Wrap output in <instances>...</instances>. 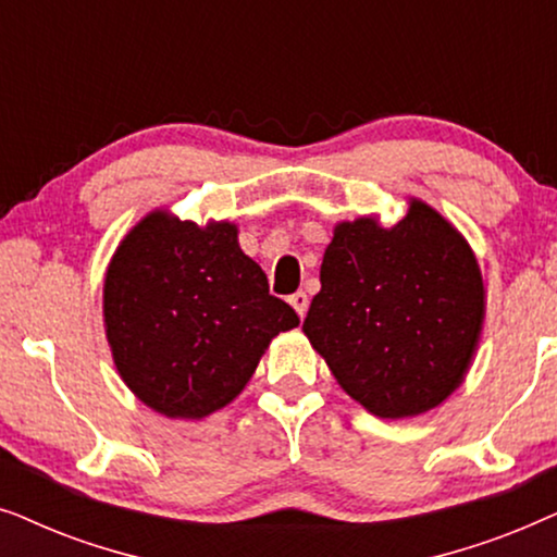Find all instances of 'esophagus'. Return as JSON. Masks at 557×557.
Instances as JSON below:
<instances>
[{
  "instance_id": "esophagus-1",
  "label": "esophagus",
  "mask_w": 557,
  "mask_h": 557,
  "mask_svg": "<svg viewBox=\"0 0 557 557\" xmlns=\"http://www.w3.org/2000/svg\"><path fill=\"white\" fill-rule=\"evenodd\" d=\"M288 304H292V307L296 309V314L304 317V314H307V309H309V296L304 292H296V294L288 296Z\"/></svg>"
}]
</instances>
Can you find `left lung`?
I'll use <instances>...</instances> for the list:
<instances>
[{
    "label": "left lung",
    "instance_id": "obj_1",
    "mask_svg": "<svg viewBox=\"0 0 557 557\" xmlns=\"http://www.w3.org/2000/svg\"><path fill=\"white\" fill-rule=\"evenodd\" d=\"M304 334L347 395L380 418L444 403L467 375L484 324V284L467 240L413 200L393 227L339 223Z\"/></svg>",
    "mask_w": 557,
    "mask_h": 557
}]
</instances>
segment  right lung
<instances>
[{"label": "right lung", "instance_id": "1", "mask_svg": "<svg viewBox=\"0 0 557 557\" xmlns=\"http://www.w3.org/2000/svg\"><path fill=\"white\" fill-rule=\"evenodd\" d=\"M103 317L119 375L166 418L227 406L269 342L299 324L240 250L235 225L197 227L166 212H151L121 240Z\"/></svg>", "mask_w": 557, "mask_h": 557}]
</instances>
